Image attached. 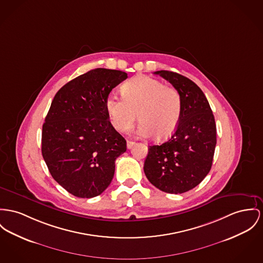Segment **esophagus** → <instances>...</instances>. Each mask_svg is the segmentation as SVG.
<instances>
[{
    "instance_id": "34e87169",
    "label": "esophagus",
    "mask_w": 263,
    "mask_h": 263,
    "mask_svg": "<svg viewBox=\"0 0 263 263\" xmlns=\"http://www.w3.org/2000/svg\"><path fill=\"white\" fill-rule=\"evenodd\" d=\"M135 143H136V142L133 141V140H127V141H126V146H127V148H130Z\"/></svg>"
}]
</instances>
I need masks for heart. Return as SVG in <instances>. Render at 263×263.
Masks as SVG:
<instances>
[{
    "label": "heart",
    "mask_w": 263,
    "mask_h": 263,
    "mask_svg": "<svg viewBox=\"0 0 263 263\" xmlns=\"http://www.w3.org/2000/svg\"><path fill=\"white\" fill-rule=\"evenodd\" d=\"M122 93L123 97L110 93L105 100V110L116 129L128 132L138 114L140 136L155 135L157 140H165L174 135L182 111L181 97L176 88L140 76L124 83Z\"/></svg>",
    "instance_id": "b5f03b06"
}]
</instances>
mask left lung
<instances>
[{
  "instance_id": "1",
  "label": "left lung",
  "mask_w": 263,
  "mask_h": 263,
  "mask_svg": "<svg viewBox=\"0 0 263 263\" xmlns=\"http://www.w3.org/2000/svg\"><path fill=\"white\" fill-rule=\"evenodd\" d=\"M168 81L181 97L182 111L174 135L159 145H149L143 171L161 192L183 193L210 173L216 145V125L208 99L192 80L177 72H155Z\"/></svg>"
}]
</instances>
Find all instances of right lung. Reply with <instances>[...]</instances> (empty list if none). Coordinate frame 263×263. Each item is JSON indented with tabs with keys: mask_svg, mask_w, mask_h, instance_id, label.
<instances>
[{
	"mask_svg": "<svg viewBox=\"0 0 263 263\" xmlns=\"http://www.w3.org/2000/svg\"><path fill=\"white\" fill-rule=\"evenodd\" d=\"M127 78L122 70L95 69L60 88L42 132V154L53 179L77 197L100 195L111 182L126 141L105 110L111 89Z\"/></svg>",
	"mask_w": 263,
	"mask_h": 263,
	"instance_id": "add662e5",
	"label": "right lung"
}]
</instances>
